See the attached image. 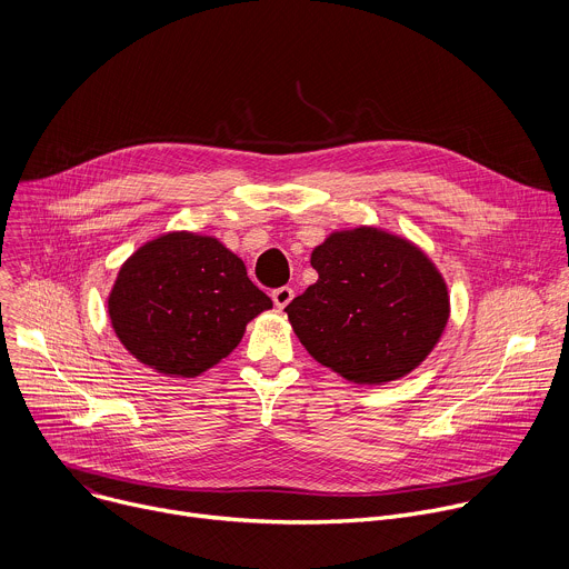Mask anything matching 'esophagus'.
<instances>
[{
  "label": "esophagus",
  "mask_w": 569,
  "mask_h": 569,
  "mask_svg": "<svg viewBox=\"0 0 569 569\" xmlns=\"http://www.w3.org/2000/svg\"><path fill=\"white\" fill-rule=\"evenodd\" d=\"M292 297H295V290H292V288H288V286L277 288V290L272 292V301H274V306H277V308H286V306L292 301Z\"/></svg>",
  "instance_id": "1"
}]
</instances>
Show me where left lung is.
Returning a JSON list of instances; mask_svg holds the SVG:
<instances>
[{
    "label": "left lung",
    "mask_w": 569,
    "mask_h": 569,
    "mask_svg": "<svg viewBox=\"0 0 569 569\" xmlns=\"http://www.w3.org/2000/svg\"><path fill=\"white\" fill-rule=\"evenodd\" d=\"M310 266L319 279L286 312L319 365L358 385H385L432 353L450 295L412 240L360 224L333 231L312 250Z\"/></svg>",
    "instance_id": "obj_1"
}]
</instances>
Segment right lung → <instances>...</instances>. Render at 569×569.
I'll return each instance as SVG.
<instances>
[{
	"label": "right lung",
	"mask_w": 569,
	"mask_h": 569,
	"mask_svg": "<svg viewBox=\"0 0 569 569\" xmlns=\"http://www.w3.org/2000/svg\"><path fill=\"white\" fill-rule=\"evenodd\" d=\"M272 308L216 236L167 231L121 266L108 297L119 342L141 365L196 378L227 358L248 323Z\"/></svg>",
	"instance_id": "add662e5"
}]
</instances>
